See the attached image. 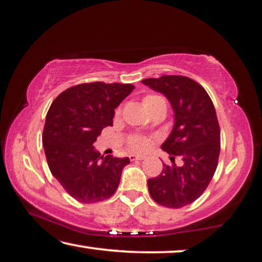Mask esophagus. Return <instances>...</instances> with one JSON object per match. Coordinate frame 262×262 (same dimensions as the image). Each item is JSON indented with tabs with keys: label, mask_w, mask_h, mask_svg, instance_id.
<instances>
[{
	"label": "esophagus",
	"mask_w": 262,
	"mask_h": 262,
	"mask_svg": "<svg viewBox=\"0 0 262 262\" xmlns=\"http://www.w3.org/2000/svg\"><path fill=\"white\" fill-rule=\"evenodd\" d=\"M142 159H144V157L143 156H139V155H135V154H132V155H130V161H142Z\"/></svg>",
	"instance_id": "34e87169"
}]
</instances>
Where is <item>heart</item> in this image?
I'll use <instances>...</instances> for the list:
<instances>
[{
	"label": "heart",
	"mask_w": 262,
	"mask_h": 262,
	"mask_svg": "<svg viewBox=\"0 0 262 262\" xmlns=\"http://www.w3.org/2000/svg\"><path fill=\"white\" fill-rule=\"evenodd\" d=\"M158 99H162V98L158 96H152V94H149V96H145L143 98V104L146 108H149L150 105L152 104L154 101H156ZM149 143H150L149 139L145 137H140V136H135V137H132L130 139V142H128V144H130V147L135 151L146 150L147 146H149Z\"/></svg>",
	"instance_id": "b5f03b06"
}]
</instances>
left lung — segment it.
I'll use <instances>...</instances> for the list:
<instances>
[{
    "mask_svg": "<svg viewBox=\"0 0 262 262\" xmlns=\"http://www.w3.org/2000/svg\"><path fill=\"white\" fill-rule=\"evenodd\" d=\"M164 94L173 110V126L162 150L170 155L171 165H163L157 177L147 180L155 202L182 208L203 194L217 168L220 126L215 107L206 90L183 75H162L142 80ZM184 163L177 166L174 156Z\"/></svg>",
    "mask_w": 262,
    "mask_h": 262,
    "instance_id": "obj_1",
    "label": "left lung"
}]
</instances>
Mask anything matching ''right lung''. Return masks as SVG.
Here are the masks:
<instances>
[{
	"mask_svg": "<svg viewBox=\"0 0 262 262\" xmlns=\"http://www.w3.org/2000/svg\"><path fill=\"white\" fill-rule=\"evenodd\" d=\"M131 84L90 82L70 87L49 107L42 144L48 168L80 203H96L115 194L128 157L101 156L93 143L112 126L115 108L134 91Z\"/></svg>",
	"mask_w": 262,
	"mask_h": 262,
	"instance_id": "add662e5",
	"label": "right lung"
}]
</instances>
